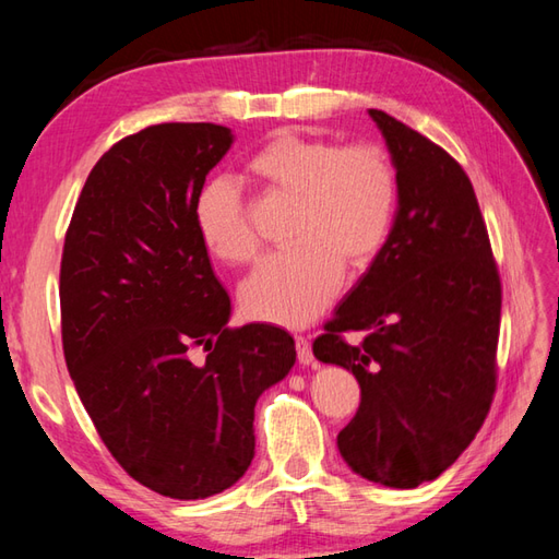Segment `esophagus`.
<instances>
[{
  "label": "esophagus",
  "instance_id": "obj_1",
  "mask_svg": "<svg viewBox=\"0 0 559 559\" xmlns=\"http://www.w3.org/2000/svg\"><path fill=\"white\" fill-rule=\"evenodd\" d=\"M295 350H298V360H300V365H312L314 355H312L310 341H307L305 336H295Z\"/></svg>",
  "mask_w": 559,
  "mask_h": 559
}]
</instances>
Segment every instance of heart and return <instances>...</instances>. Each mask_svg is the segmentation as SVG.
I'll use <instances>...</instances> for the list:
<instances>
[{"mask_svg": "<svg viewBox=\"0 0 559 559\" xmlns=\"http://www.w3.org/2000/svg\"><path fill=\"white\" fill-rule=\"evenodd\" d=\"M247 175L269 194L295 199V247L249 273L240 288L242 307L259 322L307 326L338 295L343 261L362 269L382 249L396 209L394 165L377 146L278 132L249 156ZM192 218L201 242L221 261L245 264L257 254V233L228 177L201 185Z\"/></svg>", "mask_w": 559, "mask_h": 559, "instance_id": "obj_1", "label": "heart"}]
</instances>
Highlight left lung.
Here are the masks:
<instances>
[{"label": "left lung", "mask_w": 559, "mask_h": 559, "mask_svg": "<svg viewBox=\"0 0 559 559\" xmlns=\"http://www.w3.org/2000/svg\"><path fill=\"white\" fill-rule=\"evenodd\" d=\"M370 117L396 168L399 209L312 350L360 384L341 456L358 476L408 490L444 473L490 411L502 286L461 165L391 115ZM348 330L364 341L348 344Z\"/></svg>", "instance_id": "1"}]
</instances>
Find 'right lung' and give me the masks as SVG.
<instances>
[{"label":"right lung","instance_id":"right-lung-1","mask_svg":"<svg viewBox=\"0 0 559 559\" xmlns=\"http://www.w3.org/2000/svg\"><path fill=\"white\" fill-rule=\"evenodd\" d=\"M230 144V129L211 122L117 141L81 189L59 269L64 360L83 408L129 476L173 500L245 476L257 399L295 365L288 331L228 329L230 298L194 228V197Z\"/></svg>","mask_w":559,"mask_h":559}]
</instances>
